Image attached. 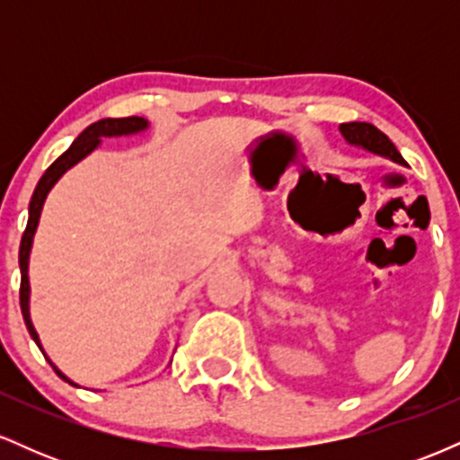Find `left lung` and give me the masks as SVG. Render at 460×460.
Instances as JSON below:
<instances>
[{
	"label": "left lung",
	"mask_w": 460,
	"mask_h": 460,
	"mask_svg": "<svg viewBox=\"0 0 460 460\" xmlns=\"http://www.w3.org/2000/svg\"><path fill=\"white\" fill-rule=\"evenodd\" d=\"M341 136L350 146H358V149H366L369 153H376V155L387 157V160L398 162L406 166L404 157L400 155V151L395 149V145L381 129L374 128L372 123H341L340 125Z\"/></svg>",
	"instance_id": "1"
}]
</instances>
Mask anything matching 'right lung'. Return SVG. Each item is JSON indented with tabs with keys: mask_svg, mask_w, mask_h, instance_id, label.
<instances>
[{
	"mask_svg": "<svg viewBox=\"0 0 460 460\" xmlns=\"http://www.w3.org/2000/svg\"><path fill=\"white\" fill-rule=\"evenodd\" d=\"M149 129V120L142 119V116H128V119H102L97 123L88 125L82 134L73 140V145L62 153L58 160L51 164L49 168L45 171V175L40 177V181L36 183L34 194H31L30 200V218H28V226H25V234L21 237V246H19V268H21V292H19V300H21V314H23L25 326H28L31 340L36 341V346L40 348V352L47 357V352L43 350V344H40V337L36 332L34 324H31L30 318V252H31V244H34V234L39 229L40 223V214H43V205L47 200V194L51 192V188L60 181V177L65 175L66 171H71L77 162H82L84 157H88L94 149H99L103 138H120V136H136L142 134V131ZM47 361L51 363V367L56 369L58 376L62 381H66L73 387H79L77 383H73L71 378L66 376L65 372L56 367V363L47 357Z\"/></svg>",
	"mask_w": 460,
	"mask_h": 460,
	"instance_id": "right-lung-1",
	"label": "right lung"
}]
</instances>
